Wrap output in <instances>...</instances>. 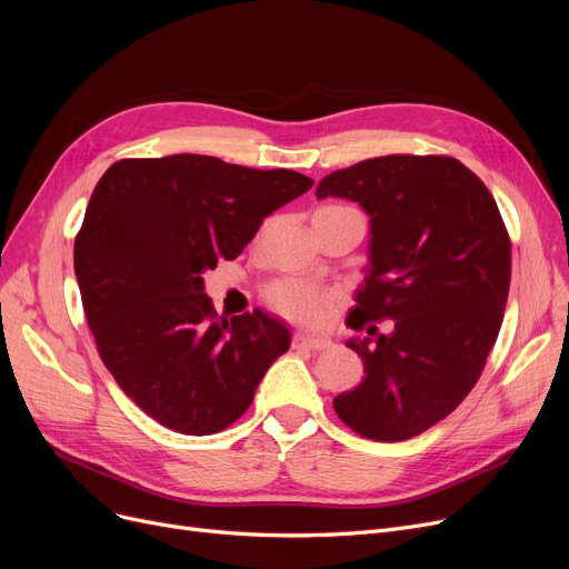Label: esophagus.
Listing matches in <instances>:
<instances>
[{"label": "esophagus", "instance_id": "esophagus-1", "mask_svg": "<svg viewBox=\"0 0 569 569\" xmlns=\"http://www.w3.org/2000/svg\"><path fill=\"white\" fill-rule=\"evenodd\" d=\"M292 346L295 348H309V350H325V348L332 346V341L327 337H318V335H309V332H295Z\"/></svg>", "mask_w": 569, "mask_h": 569}]
</instances>
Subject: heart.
Returning <instances> with one entry per match:
<instances>
[{"label": "heart", "instance_id": "obj_1", "mask_svg": "<svg viewBox=\"0 0 569 569\" xmlns=\"http://www.w3.org/2000/svg\"><path fill=\"white\" fill-rule=\"evenodd\" d=\"M267 302L290 320L322 322L332 309L335 297L313 283L283 279L267 288Z\"/></svg>", "mask_w": 569, "mask_h": 569}]
</instances>
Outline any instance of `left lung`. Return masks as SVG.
<instances>
[{
  "label": "left lung",
  "instance_id": "8db88e82",
  "mask_svg": "<svg viewBox=\"0 0 569 569\" xmlns=\"http://www.w3.org/2000/svg\"><path fill=\"white\" fill-rule=\"evenodd\" d=\"M316 196L369 214V267L348 325L395 320L373 343L346 341L365 378L335 410L365 438L408 440L480 380L510 292V234L482 179L452 157L367 159L322 177Z\"/></svg>",
  "mask_w": 569,
  "mask_h": 569
}]
</instances>
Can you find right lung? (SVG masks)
<instances>
[{
	"instance_id": "right-lung-1",
	"label": "right lung",
	"mask_w": 569,
	"mask_h": 569,
	"mask_svg": "<svg viewBox=\"0 0 569 569\" xmlns=\"http://www.w3.org/2000/svg\"><path fill=\"white\" fill-rule=\"evenodd\" d=\"M311 187L295 170L200 154L122 159L99 179L73 249L82 307L106 369L159 425L187 436L230 427L290 348L288 327L260 309L217 316L202 272Z\"/></svg>"
}]
</instances>
